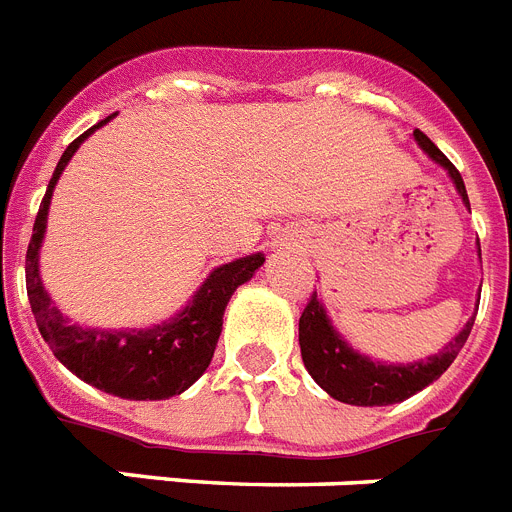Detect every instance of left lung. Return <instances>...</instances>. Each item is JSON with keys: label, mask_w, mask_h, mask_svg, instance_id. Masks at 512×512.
Here are the masks:
<instances>
[{"label": "left lung", "mask_w": 512, "mask_h": 512, "mask_svg": "<svg viewBox=\"0 0 512 512\" xmlns=\"http://www.w3.org/2000/svg\"><path fill=\"white\" fill-rule=\"evenodd\" d=\"M414 137L432 161L448 169L455 190L461 192L463 203L468 205L466 184H463L458 169L448 161V156L422 130H414ZM479 255H482V249H479ZM471 328H474V317L448 346H442L440 354L429 356L427 362L380 364L356 354L349 343L338 336L317 299V291H312L307 307L299 317V349H302V362L309 375L315 377L317 385L333 395L336 401L351 403V406H388V403L406 401L409 395L419 393L429 382H435L453 364Z\"/></svg>", "instance_id": "1"}]
</instances>
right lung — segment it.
<instances>
[{
	"instance_id": "obj_1",
	"label": "right lung",
	"mask_w": 512,
	"mask_h": 512,
	"mask_svg": "<svg viewBox=\"0 0 512 512\" xmlns=\"http://www.w3.org/2000/svg\"><path fill=\"white\" fill-rule=\"evenodd\" d=\"M111 117L101 119L96 127L72 140L59 158L51 176L46 195L38 208L28 255H25V286L33 317L49 349L64 367L75 372L80 380L96 385L98 390L130 401H166L190 388L197 377L208 369L218 336H221L223 309L229 304L236 286L252 278L263 255H249L221 265L200 286L192 302L174 320L153 325L148 330H90L72 325L67 317L51 304L44 283L38 276V249L44 242L46 213H49L51 192L67 161L75 156L85 137Z\"/></svg>"
}]
</instances>
